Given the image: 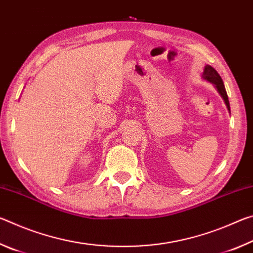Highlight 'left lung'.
Masks as SVG:
<instances>
[{
	"instance_id": "8db88e82",
	"label": "left lung",
	"mask_w": 253,
	"mask_h": 253,
	"mask_svg": "<svg viewBox=\"0 0 253 253\" xmlns=\"http://www.w3.org/2000/svg\"><path fill=\"white\" fill-rule=\"evenodd\" d=\"M202 77L205 80H208V81H210V83H212L214 84V87L216 88L217 92H219L221 97L223 98V100L226 105V108H228V110L230 111L229 98H228V95H226V90H225V87L223 84V80H222L220 75L217 74V71L214 69L213 67L207 65L204 67Z\"/></svg>"
}]
</instances>
